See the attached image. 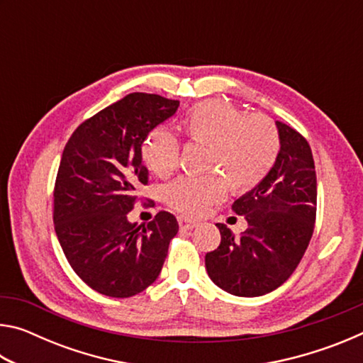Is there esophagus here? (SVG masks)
Listing matches in <instances>:
<instances>
[{"label":"esophagus","instance_id":"34e87169","mask_svg":"<svg viewBox=\"0 0 363 363\" xmlns=\"http://www.w3.org/2000/svg\"><path fill=\"white\" fill-rule=\"evenodd\" d=\"M177 223H179V229L181 230H190V229H194V227L196 225L195 220H190L187 218H179V219H177Z\"/></svg>","mask_w":363,"mask_h":363}]
</instances>
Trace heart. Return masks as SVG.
<instances>
[{"label": "heart", "instance_id": "obj_1", "mask_svg": "<svg viewBox=\"0 0 363 363\" xmlns=\"http://www.w3.org/2000/svg\"><path fill=\"white\" fill-rule=\"evenodd\" d=\"M190 140L210 147L206 168L216 173L187 176L164 187L163 201L182 216H203L223 199L227 184L233 192H247L264 181L280 152V134L264 115H248L233 104L206 101L186 118ZM140 155L153 174L167 177L179 164V143L173 133L160 128L145 139Z\"/></svg>", "mask_w": 363, "mask_h": 363}]
</instances>
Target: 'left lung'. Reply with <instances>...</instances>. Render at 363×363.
Wrapping results in <instances>:
<instances>
[{"label": "left lung", "mask_w": 363, "mask_h": 363, "mask_svg": "<svg viewBox=\"0 0 363 363\" xmlns=\"http://www.w3.org/2000/svg\"><path fill=\"white\" fill-rule=\"evenodd\" d=\"M280 152L274 168L232 210L248 220L240 238L225 224L219 247L206 253L210 279L235 296H262L290 279L314 233L317 177L304 136L277 121Z\"/></svg>", "instance_id": "left-lung-1"}]
</instances>
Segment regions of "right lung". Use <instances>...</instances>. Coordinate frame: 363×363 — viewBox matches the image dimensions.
<instances>
[{
  "label": "right lung",
  "instance_id": "obj_1",
  "mask_svg": "<svg viewBox=\"0 0 363 363\" xmlns=\"http://www.w3.org/2000/svg\"><path fill=\"white\" fill-rule=\"evenodd\" d=\"M177 107L179 101L131 93L84 120L65 144L54 184V229L75 274L106 296L130 298L152 285L179 230L168 211L145 225L128 220L139 186L149 182L144 140Z\"/></svg>",
  "mask_w": 363,
  "mask_h": 363
}]
</instances>
